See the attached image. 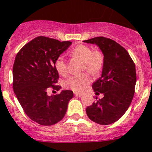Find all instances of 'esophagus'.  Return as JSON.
<instances>
[{
    "label": "esophagus",
    "mask_w": 152,
    "mask_h": 152,
    "mask_svg": "<svg viewBox=\"0 0 152 152\" xmlns=\"http://www.w3.org/2000/svg\"><path fill=\"white\" fill-rule=\"evenodd\" d=\"M74 95L76 96H77V97H80V96H82V94H80V93H74Z\"/></svg>",
    "instance_id": "obj_1"
}]
</instances>
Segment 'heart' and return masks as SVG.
<instances>
[{
	"label": "heart",
	"instance_id": "heart-1",
	"mask_svg": "<svg viewBox=\"0 0 152 152\" xmlns=\"http://www.w3.org/2000/svg\"><path fill=\"white\" fill-rule=\"evenodd\" d=\"M72 57L79 58L84 62V67L92 75H96L104 64V56L100 52H93L91 48L85 45H79L70 52ZM55 67L58 73L65 76L67 72V66L65 58L59 56L55 62ZM90 78L86 74L69 76L64 82V86L73 91L81 92L90 83Z\"/></svg>",
	"mask_w": 152,
	"mask_h": 152
}]
</instances>
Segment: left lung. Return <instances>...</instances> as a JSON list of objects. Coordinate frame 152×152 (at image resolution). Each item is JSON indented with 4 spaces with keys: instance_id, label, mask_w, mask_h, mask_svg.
<instances>
[{
    "instance_id": "8db88e82",
    "label": "left lung",
    "mask_w": 152,
    "mask_h": 152,
    "mask_svg": "<svg viewBox=\"0 0 152 152\" xmlns=\"http://www.w3.org/2000/svg\"><path fill=\"white\" fill-rule=\"evenodd\" d=\"M83 42L96 45L104 55L101 76L92 85L94 92L104 97L88 107L86 114L95 123L108 125L124 114L133 100L135 65L125 48L112 39L96 37Z\"/></svg>"
}]
</instances>
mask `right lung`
Returning <instances> with one entry per match:
<instances>
[{"label":"right lung","instance_id":"1","mask_svg":"<svg viewBox=\"0 0 152 152\" xmlns=\"http://www.w3.org/2000/svg\"><path fill=\"white\" fill-rule=\"evenodd\" d=\"M72 45L71 42L39 36L27 43L15 57L13 66V90L28 117L41 125L50 126L64 117L71 90H62L58 95L48 96V88L56 86L58 73L55 62Z\"/></svg>","mask_w":152,"mask_h":152}]
</instances>
